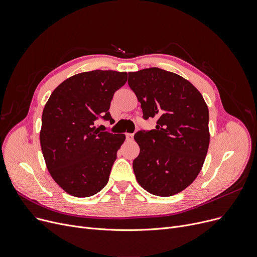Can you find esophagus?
<instances>
[{"mask_svg": "<svg viewBox=\"0 0 257 257\" xmlns=\"http://www.w3.org/2000/svg\"><path fill=\"white\" fill-rule=\"evenodd\" d=\"M125 137L127 141H132L133 140V134L132 133H125Z\"/></svg>", "mask_w": 257, "mask_h": 257, "instance_id": "esophagus-1", "label": "esophagus"}]
</instances>
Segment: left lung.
<instances>
[{"mask_svg":"<svg viewBox=\"0 0 257 257\" xmlns=\"http://www.w3.org/2000/svg\"><path fill=\"white\" fill-rule=\"evenodd\" d=\"M143 118H157L156 128L140 130L133 160L139 183L149 193L169 197L190 185L204 164L209 146L208 107L199 90L181 76L158 67L129 73Z\"/></svg>","mask_w":257,"mask_h":257,"instance_id":"8db88e82","label":"left lung"}]
</instances>
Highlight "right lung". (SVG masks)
Listing matches in <instances>:
<instances>
[{
    "label": "right lung",
    "mask_w": 257,
    "mask_h": 257,
    "mask_svg": "<svg viewBox=\"0 0 257 257\" xmlns=\"http://www.w3.org/2000/svg\"><path fill=\"white\" fill-rule=\"evenodd\" d=\"M127 73L96 70L70 77L52 92L43 111L40 146L53 179L74 197L99 193L109 179L124 134L101 131L113 120L109 107Z\"/></svg>",
    "instance_id": "1"
}]
</instances>
